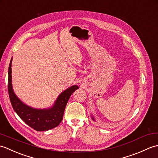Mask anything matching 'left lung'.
Instances as JSON below:
<instances>
[{"instance_id": "8db88e82", "label": "left lung", "mask_w": 158, "mask_h": 158, "mask_svg": "<svg viewBox=\"0 0 158 158\" xmlns=\"http://www.w3.org/2000/svg\"><path fill=\"white\" fill-rule=\"evenodd\" d=\"M92 119H93L94 121V120H95V119H94V117H92Z\"/></svg>"}]
</instances>
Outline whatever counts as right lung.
Wrapping results in <instances>:
<instances>
[{"label":"right lung","instance_id":"add662e5","mask_svg":"<svg viewBox=\"0 0 158 158\" xmlns=\"http://www.w3.org/2000/svg\"><path fill=\"white\" fill-rule=\"evenodd\" d=\"M11 63L8 70V92L11 105L18 116L30 127L36 131H46L58 126L63 119L64 113L70 96L79 88L73 85L62 92L51 108L38 109L26 105L17 97L11 83Z\"/></svg>","mask_w":158,"mask_h":158}]
</instances>
